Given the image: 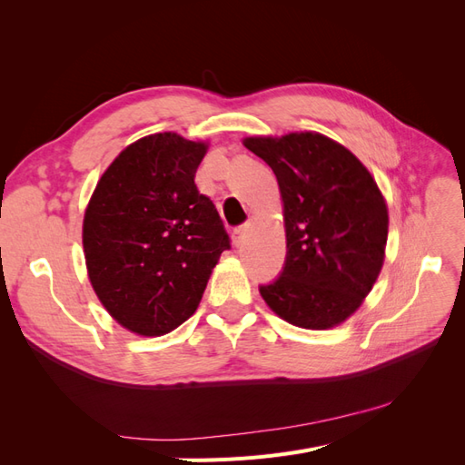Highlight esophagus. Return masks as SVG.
Returning <instances> with one entry per match:
<instances>
[{"instance_id": "esophagus-1", "label": "esophagus", "mask_w": 465, "mask_h": 465, "mask_svg": "<svg viewBox=\"0 0 465 465\" xmlns=\"http://www.w3.org/2000/svg\"><path fill=\"white\" fill-rule=\"evenodd\" d=\"M248 229H250L248 224H241V227H236L232 231V242H234V246H241L244 242V238L248 234Z\"/></svg>"}]
</instances>
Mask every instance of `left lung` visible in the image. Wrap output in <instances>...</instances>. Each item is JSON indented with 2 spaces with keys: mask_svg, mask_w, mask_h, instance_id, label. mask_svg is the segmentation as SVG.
Returning <instances> with one entry per match:
<instances>
[{
  "mask_svg": "<svg viewBox=\"0 0 465 465\" xmlns=\"http://www.w3.org/2000/svg\"><path fill=\"white\" fill-rule=\"evenodd\" d=\"M283 198L287 256L263 301L292 326L328 330L353 314L382 270L388 209L353 153L304 132L248 137Z\"/></svg>",
  "mask_w": 465,
  "mask_h": 465,
  "instance_id": "1",
  "label": "left lung"
}]
</instances>
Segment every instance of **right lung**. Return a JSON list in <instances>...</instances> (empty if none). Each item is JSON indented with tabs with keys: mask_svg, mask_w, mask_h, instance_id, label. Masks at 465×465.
<instances>
[{
	"mask_svg": "<svg viewBox=\"0 0 465 465\" xmlns=\"http://www.w3.org/2000/svg\"><path fill=\"white\" fill-rule=\"evenodd\" d=\"M205 151L171 132L139 139L106 168L85 211L91 285L110 316L139 335L186 322L231 248L217 207L193 182Z\"/></svg>",
	"mask_w": 465,
	"mask_h": 465,
	"instance_id": "obj_1",
	"label": "right lung"
}]
</instances>
